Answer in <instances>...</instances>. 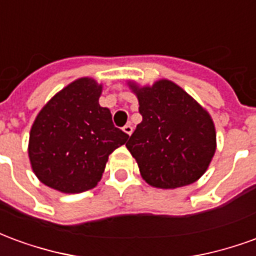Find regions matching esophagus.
I'll return each mask as SVG.
<instances>
[{
    "label": "esophagus",
    "instance_id": "esophagus-1",
    "mask_svg": "<svg viewBox=\"0 0 256 256\" xmlns=\"http://www.w3.org/2000/svg\"><path fill=\"white\" fill-rule=\"evenodd\" d=\"M123 132H124L126 134H128V136H132V133H133V126H132L130 123L124 124V128H123Z\"/></svg>",
    "mask_w": 256,
    "mask_h": 256
}]
</instances>
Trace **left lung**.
Masks as SVG:
<instances>
[{
    "label": "left lung",
    "instance_id": "1",
    "mask_svg": "<svg viewBox=\"0 0 256 256\" xmlns=\"http://www.w3.org/2000/svg\"><path fill=\"white\" fill-rule=\"evenodd\" d=\"M138 98L142 122L128 150L150 186L176 189L198 181L216 150L215 126L198 101L168 79L152 86L128 82Z\"/></svg>",
    "mask_w": 256,
    "mask_h": 256
}]
</instances>
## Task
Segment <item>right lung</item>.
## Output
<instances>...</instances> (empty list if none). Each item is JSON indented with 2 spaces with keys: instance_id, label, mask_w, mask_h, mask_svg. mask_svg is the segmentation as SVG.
<instances>
[{
  "instance_id": "add662e5",
  "label": "right lung",
  "mask_w": 256,
  "mask_h": 256,
  "mask_svg": "<svg viewBox=\"0 0 256 256\" xmlns=\"http://www.w3.org/2000/svg\"><path fill=\"white\" fill-rule=\"evenodd\" d=\"M102 84L79 78L53 96L36 115L28 158L42 184L63 193L93 189L108 156L128 134L114 126L111 111L100 106Z\"/></svg>"
}]
</instances>
